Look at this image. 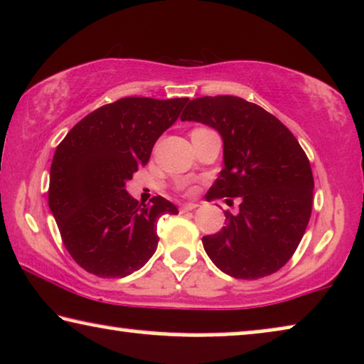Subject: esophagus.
<instances>
[{
	"mask_svg": "<svg viewBox=\"0 0 364 364\" xmlns=\"http://www.w3.org/2000/svg\"><path fill=\"white\" fill-rule=\"evenodd\" d=\"M197 207H198V203L187 202V203H183V205H182V210H193V208H197Z\"/></svg>",
	"mask_w": 364,
	"mask_h": 364,
	"instance_id": "obj_1",
	"label": "esophagus"
}]
</instances>
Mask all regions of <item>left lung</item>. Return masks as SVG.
Masks as SVG:
<instances>
[{"mask_svg": "<svg viewBox=\"0 0 364 364\" xmlns=\"http://www.w3.org/2000/svg\"><path fill=\"white\" fill-rule=\"evenodd\" d=\"M181 119L215 129L223 141V168L207 200H240L220 232L202 238L208 258L242 280L278 272L310 222L315 182L306 154L275 116L242 97L192 99Z\"/></svg>", "mask_w": 364, "mask_h": 364, "instance_id": "obj_1", "label": "left lung"}]
</instances>
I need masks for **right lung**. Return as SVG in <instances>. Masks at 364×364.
<instances>
[{
  "label": "right lung",
  "instance_id": "obj_1",
  "mask_svg": "<svg viewBox=\"0 0 364 364\" xmlns=\"http://www.w3.org/2000/svg\"><path fill=\"white\" fill-rule=\"evenodd\" d=\"M187 97H124L79 121L54 152L48 200L64 247L84 270L122 278L157 248V220L178 213L161 196L139 203L126 183L181 116Z\"/></svg>",
  "mask_w": 364,
  "mask_h": 364
}]
</instances>
